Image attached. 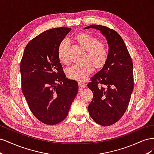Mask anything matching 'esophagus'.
Returning a JSON list of instances; mask_svg holds the SVG:
<instances>
[{
	"mask_svg": "<svg viewBox=\"0 0 154 154\" xmlns=\"http://www.w3.org/2000/svg\"><path fill=\"white\" fill-rule=\"evenodd\" d=\"M78 85H79V87H81V88H85L87 85L85 84V83H83L82 82H78Z\"/></svg>",
	"mask_w": 154,
	"mask_h": 154,
	"instance_id": "esophagus-1",
	"label": "esophagus"
}]
</instances>
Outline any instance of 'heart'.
Instances as JSON below:
<instances>
[{
    "label": "heart",
    "instance_id": "obj_1",
    "mask_svg": "<svg viewBox=\"0 0 154 154\" xmlns=\"http://www.w3.org/2000/svg\"><path fill=\"white\" fill-rule=\"evenodd\" d=\"M76 40L82 48L87 51L85 60L90 62L74 64L67 70L68 77L78 81H84L90 75L94 67L101 68L104 66L108 58V49L105 44L99 42L98 39L85 32H81L75 37ZM68 45L67 40H63L58 48V56L60 61L63 63H67L68 59L66 51Z\"/></svg>",
    "mask_w": 154,
    "mask_h": 154
}]
</instances>
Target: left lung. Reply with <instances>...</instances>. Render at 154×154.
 <instances>
[{"mask_svg": "<svg viewBox=\"0 0 154 154\" xmlns=\"http://www.w3.org/2000/svg\"><path fill=\"white\" fill-rule=\"evenodd\" d=\"M90 28L100 31L105 37L109 54L103 67L87 85L94 95L88 110L96 123L110 126L119 121L127 109L134 88L133 63L117 32L100 25H91L84 29ZM99 84L103 86H98Z\"/></svg>", "mask_w": 154, "mask_h": 154, "instance_id": "8db88e82", "label": "left lung"}]
</instances>
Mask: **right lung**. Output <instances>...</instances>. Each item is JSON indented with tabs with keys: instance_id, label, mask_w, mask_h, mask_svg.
<instances>
[{
	"instance_id": "1",
	"label": "right lung",
	"mask_w": 154,
	"mask_h": 154,
	"mask_svg": "<svg viewBox=\"0 0 154 154\" xmlns=\"http://www.w3.org/2000/svg\"><path fill=\"white\" fill-rule=\"evenodd\" d=\"M67 27L45 31L27 44L20 63L22 90L29 109L46 125H56L67 117L78 92V82L63 71L58 48Z\"/></svg>"
}]
</instances>
